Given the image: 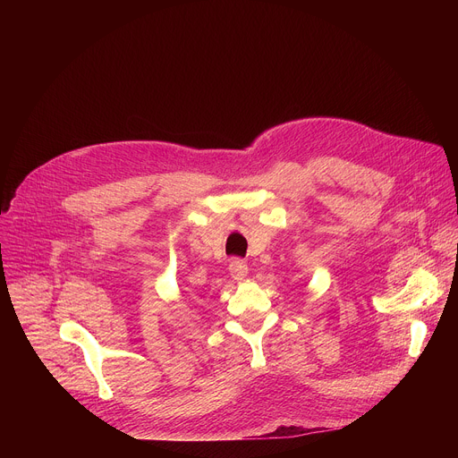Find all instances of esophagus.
<instances>
[{
  "label": "esophagus",
  "mask_w": 458,
  "mask_h": 458,
  "mask_svg": "<svg viewBox=\"0 0 458 458\" xmlns=\"http://www.w3.org/2000/svg\"><path fill=\"white\" fill-rule=\"evenodd\" d=\"M230 274H232V277L235 279V281H244L246 279V276H248V265L244 263V260H241V259H233L232 263H230Z\"/></svg>",
  "instance_id": "1"
}]
</instances>
